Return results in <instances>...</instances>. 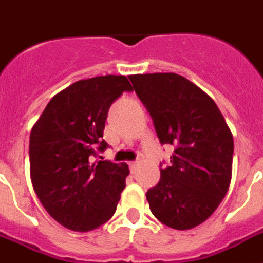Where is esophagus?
<instances>
[{"instance_id":"obj_1","label":"esophagus","mask_w":263,"mask_h":263,"mask_svg":"<svg viewBox=\"0 0 263 263\" xmlns=\"http://www.w3.org/2000/svg\"><path fill=\"white\" fill-rule=\"evenodd\" d=\"M137 166H138V162H137V161H130V162H129V168H130V172H132V173H133V172H136Z\"/></svg>"}]
</instances>
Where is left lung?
Listing matches in <instances>:
<instances>
[{"instance_id": "1", "label": "left lung", "mask_w": 263, "mask_h": 263, "mask_svg": "<svg viewBox=\"0 0 263 263\" xmlns=\"http://www.w3.org/2000/svg\"><path fill=\"white\" fill-rule=\"evenodd\" d=\"M161 144L175 145L171 164L146 192L152 214L175 230L205 222L229 191L234 138L210 95L173 72L130 75Z\"/></svg>"}]
</instances>
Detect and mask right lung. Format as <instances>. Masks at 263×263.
Returning a JSON list of instances; mask_svg holds the SVG:
<instances>
[{"label": "right lung", "mask_w": 263, "mask_h": 263, "mask_svg": "<svg viewBox=\"0 0 263 263\" xmlns=\"http://www.w3.org/2000/svg\"><path fill=\"white\" fill-rule=\"evenodd\" d=\"M133 87L123 75L78 80L52 98L29 138L30 180L45 211L66 229L87 233L111 218L129 166L94 161L108 108Z\"/></svg>", "instance_id": "add662e5"}]
</instances>
